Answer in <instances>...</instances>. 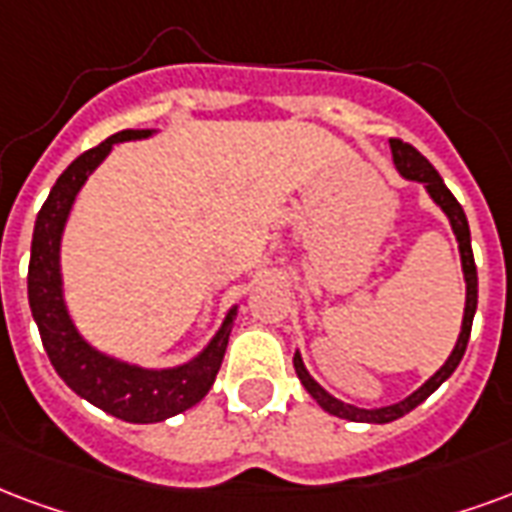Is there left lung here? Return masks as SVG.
Listing matches in <instances>:
<instances>
[{
	"mask_svg": "<svg viewBox=\"0 0 512 512\" xmlns=\"http://www.w3.org/2000/svg\"><path fill=\"white\" fill-rule=\"evenodd\" d=\"M391 151H393V165L399 170L404 179L410 181H420L426 192L431 195V200L437 203L442 211H445V217L450 219V227H453V233H456L458 241V252H461V268H464V282H467V304H464V320H461V333H458V342L453 347V352L448 355V361L439 366V372L434 377L420 385L418 391L410 393L407 399L399 401V404H388V407H377V410H363V407H355V404H344L336 396L325 391L320 382L314 380L312 374L306 372L304 358H301V352H295L293 366L295 374H298V380L304 382V388L312 393V399L323 407L325 412H331L336 418L344 420H355V423H391V420L401 418V415H407L412 412L418 404L429 399L431 393L437 391L442 382L448 380L450 374L456 372V366L464 358V352H467V342H469V331H472V317H475V309H478V268H475V257H472V244H469V222L467 214H464V208L453 198V192L445 187V181L439 176L434 165H431L423 154H420L415 146L410 143H404V140L393 138L391 140Z\"/></svg>",
	"mask_w": 512,
	"mask_h": 512,
	"instance_id": "obj_1",
	"label": "left lung"
}]
</instances>
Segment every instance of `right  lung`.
Listing matches in <instances>:
<instances>
[{
    "mask_svg": "<svg viewBox=\"0 0 512 512\" xmlns=\"http://www.w3.org/2000/svg\"><path fill=\"white\" fill-rule=\"evenodd\" d=\"M151 132L154 130L116 132L108 140H102L100 146L83 151L81 157L64 170L37 214L32 257H29V306H32L34 323L40 328V339L54 363L56 374L78 396L127 423H157V420L173 418L195 407L211 391L222 358H225L227 339H230V328H233V317L238 309L233 306L227 312L225 323L203 347V352L173 369H143V366L124 363L94 350L67 314L59 249H62V233L75 195L92 176V170L111 154L113 143L149 138Z\"/></svg>",
    "mask_w": 512,
    "mask_h": 512,
    "instance_id": "obj_1",
    "label": "right lung"
}]
</instances>
